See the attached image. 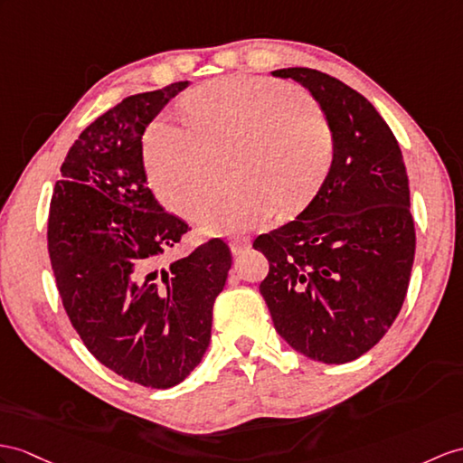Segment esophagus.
I'll use <instances>...</instances> for the list:
<instances>
[{"label": "esophagus", "mask_w": 463, "mask_h": 463, "mask_svg": "<svg viewBox=\"0 0 463 463\" xmlns=\"http://www.w3.org/2000/svg\"><path fill=\"white\" fill-rule=\"evenodd\" d=\"M230 250L233 255H241L247 250H250V240L245 238H238V240H230Z\"/></svg>", "instance_id": "1"}]
</instances>
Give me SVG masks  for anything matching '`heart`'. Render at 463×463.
<instances>
[{
	"instance_id": "b5f03b06",
	"label": "heart",
	"mask_w": 463,
	"mask_h": 463,
	"mask_svg": "<svg viewBox=\"0 0 463 463\" xmlns=\"http://www.w3.org/2000/svg\"><path fill=\"white\" fill-rule=\"evenodd\" d=\"M184 121L156 119L145 165L166 208L194 218L217 192L221 163L234 156L241 188L200 213L210 233L261 228L279 208L317 194L335 159V131L307 90L257 76L220 78L183 99Z\"/></svg>"
}]
</instances>
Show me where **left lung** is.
Masks as SVG:
<instances>
[{
  "label": "left lung",
  "instance_id": "1",
  "mask_svg": "<svg viewBox=\"0 0 463 463\" xmlns=\"http://www.w3.org/2000/svg\"><path fill=\"white\" fill-rule=\"evenodd\" d=\"M318 101L335 159L297 220L253 241L275 330L314 362L347 364L373 347L407 298L416 250L407 166L387 121L354 88L314 69H280Z\"/></svg>",
  "mask_w": 463,
  "mask_h": 463
}]
</instances>
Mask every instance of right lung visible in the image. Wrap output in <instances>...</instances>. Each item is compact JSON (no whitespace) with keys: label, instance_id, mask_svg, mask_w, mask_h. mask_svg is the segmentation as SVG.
<instances>
[{"label":"right lung","instance_id":"obj_1","mask_svg":"<svg viewBox=\"0 0 463 463\" xmlns=\"http://www.w3.org/2000/svg\"><path fill=\"white\" fill-rule=\"evenodd\" d=\"M188 84L128 96L90 123L49 210V257L72 328L101 365L149 389H171L200 364L232 267L220 238L163 267L190 228L146 186L141 139Z\"/></svg>","mask_w":463,"mask_h":463}]
</instances>
